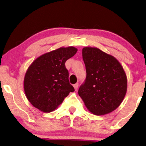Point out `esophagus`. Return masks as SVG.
Returning <instances> with one entry per match:
<instances>
[{
    "instance_id": "obj_1",
    "label": "esophagus",
    "mask_w": 146,
    "mask_h": 146,
    "mask_svg": "<svg viewBox=\"0 0 146 146\" xmlns=\"http://www.w3.org/2000/svg\"><path fill=\"white\" fill-rule=\"evenodd\" d=\"M78 86H79V84H78V83H76V84L74 85V89H75V90H77L78 88Z\"/></svg>"
}]
</instances>
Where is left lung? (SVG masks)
<instances>
[{
	"mask_svg": "<svg viewBox=\"0 0 146 146\" xmlns=\"http://www.w3.org/2000/svg\"><path fill=\"white\" fill-rule=\"evenodd\" d=\"M82 56L87 77L78 90L79 96L95 115L111 113L120 106L127 92V76L122 66L98 48H83Z\"/></svg>",
	"mask_w": 146,
	"mask_h": 146,
	"instance_id": "left-lung-1",
	"label": "left lung"
}]
</instances>
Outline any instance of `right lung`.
I'll return each mask as SVG.
<instances>
[{"instance_id": "obj_1", "label": "right lung", "mask_w": 146, "mask_h": 146, "mask_svg": "<svg viewBox=\"0 0 146 146\" xmlns=\"http://www.w3.org/2000/svg\"><path fill=\"white\" fill-rule=\"evenodd\" d=\"M77 51L73 46L61 47L41 55L30 64L24 79V89L33 107L50 113L62 104L69 93L74 91L69 83L64 63Z\"/></svg>"}]
</instances>
